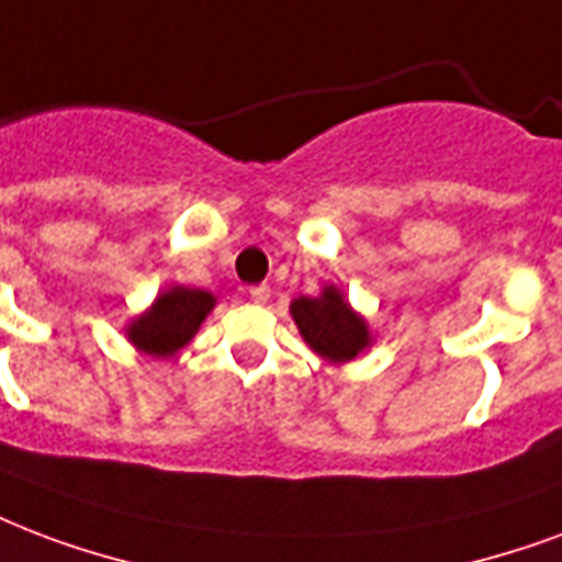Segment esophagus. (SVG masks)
I'll return each mask as SVG.
<instances>
[{"label":"esophagus","mask_w":562,"mask_h":562,"mask_svg":"<svg viewBox=\"0 0 562 562\" xmlns=\"http://www.w3.org/2000/svg\"><path fill=\"white\" fill-rule=\"evenodd\" d=\"M250 300L252 303H268L271 300V285H252Z\"/></svg>","instance_id":"esophagus-1"}]
</instances>
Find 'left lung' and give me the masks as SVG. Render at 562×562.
I'll return each mask as SVG.
<instances>
[{
	"mask_svg": "<svg viewBox=\"0 0 562 562\" xmlns=\"http://www.w3.org/2000/svg\"><path fill=\"white\" fill-rule=\"evenodd\" d=\"M291 318L300 336L321 359L345 366L371 348V327L345 297V291L327 282L315 297L291 300Z\"/></svg>",
	"mask_w": 562,
	"mask_h": 562,
	"instance_id": "obj_1",
	"label": "left lung"
}]
</instances>
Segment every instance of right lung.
Here are the masks:
<instances>
[{
  "instance_id": "obj_1",
  "label": "right lung",
  "mask_w": 562,
  "mask_h": 562,
  "mask_svg": "<svg viewBox=\"0 0 562 562\" xmlns=\"http://www.w3.org/2000/svg\"><path fill=\"white\" fill-rule=\"evenodd\" d=\"M212 291L191 289V285H167L158 297L126 324V338L147 357L170 359L186 348L188 341L203 327L209 312L214 310Z\"/></svg>"
}]
</instances>
